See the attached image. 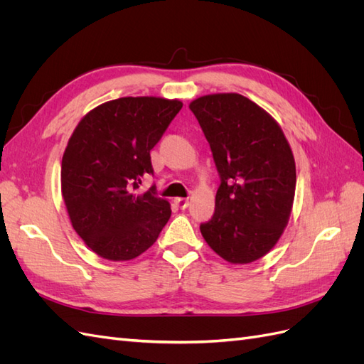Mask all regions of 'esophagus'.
Masks as SVG:
<instances>
[{"instance_id": "34e87169", "label": "esophagus", "mask_w": 364, "mask_h": 364, "mask_svg": "<svg viewBox=\"0 0 364 364\" xmlns=\"http://www.w3.org/2000/svg\"><path fill=\"white\" fill-rule=\"evenodd\" d=\"M174 203L178 205L181 209H185V208H188V205H190V202H188V199H183V197H176L174 199Z\"/></svg>"}]
</instances>
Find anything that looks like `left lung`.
Segmentation results:
<instances>
[{
    "label": "left lung",
    "mask_w": 364,
    "mask_h": 364,
    "mask_svg": "<svg viewBox=\"0 0 364 364\" xmlns=\"http://www.w3.org/2000/svg\"><path fill=\"white\" fill-rule=\"evenodd\" d=\"M220 176L215 213L200 232L215 253L247 264L277 245L289 223L296 165L281 127L240 94H213L190 105Z\"/></svg>",
    "instance_id": "1"
}]
</instances>
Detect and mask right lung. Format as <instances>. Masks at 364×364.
Returning a JSON list of instances; mask_svg holds the SVG:
<instances>
[{
  "label": "right lung",
  "mask_w": 364,
  "mask_h": 364,
  "mask_svg": "<svg viewBox=\"0 0 364 364\" xmlns=\"http://www.w3.org/2000/svg\"><path fill=\"white\" fill-rule=\"evenodd\" d=\"M182 109L159 97H123L86 114L62 158V196L73 228L98 257L129 261L158 240L171 208L153 185L150 150Z\"/></svg>",
  "instance_id": "1"
}]
</instances>
